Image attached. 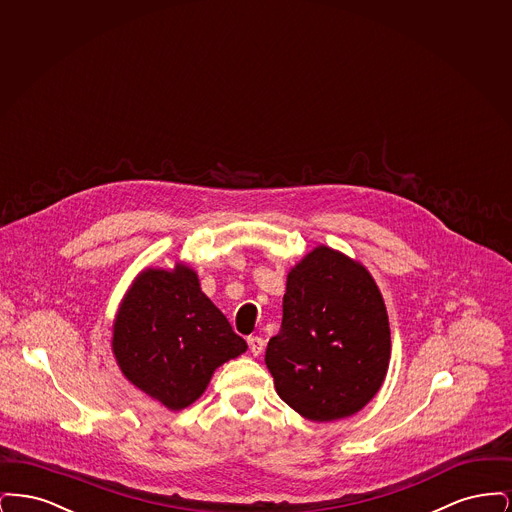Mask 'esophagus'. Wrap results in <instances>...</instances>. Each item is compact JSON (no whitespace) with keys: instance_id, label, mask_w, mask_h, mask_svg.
<instances>
[{"instance_id":"obj_1","label":"esophagus","mask_w":512,"mask_h":512,"mask_svg":"<svg viewBox=\"0 0 512 512\" xmlns=\"http://www.w3.org/2000/svg\"><path fill=\"white\" fill-rule=\"evenodd\" d=\"M247 343H249V351L257 357V355H261L263 353V349H265V340L263 338H259V336H249L247 338Z\"/></svg>"}]
</instances>
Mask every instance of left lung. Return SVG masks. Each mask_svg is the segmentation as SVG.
<instances>
[{
    "instance_id": "1",
    "label": "left lung",
    "mask_w": 512,
    "mask_h": 512,
    "mask_svg": "<svg viewBox=\"0 0 512 512\" xmlns=\"http://www.w3.org/2000/svg\"><path fill=\"white\" fill-rule=\"evenodd\" d=\"M282 309L265 355L280 399L313 422L359 413L390 366V320L372 274L317 245L290 268Z\"/></svg>"
}]
</instances>
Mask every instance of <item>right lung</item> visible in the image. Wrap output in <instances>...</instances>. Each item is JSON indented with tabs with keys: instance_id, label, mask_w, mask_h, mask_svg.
<instances>
[{
	"instance_id": "right-lung-1",
	"label": "right lung",
	"mask_w": 512,
	"mask_h": 512,
	"mask_svg": "<svg viewBox=\"0 0 512 512\" xmlns=\"http://www.w3.org/2000/svg\"><path fill=\"white\" fill-rule=\"evenodd\" d=\"M111 349L130 384L182 411L247 343L201 292L194 268L176 263L144 268L132 280L115 315Z\"/></svg>"
}]
</instances>
